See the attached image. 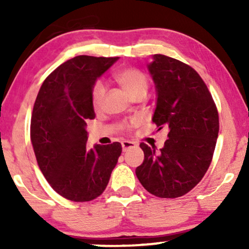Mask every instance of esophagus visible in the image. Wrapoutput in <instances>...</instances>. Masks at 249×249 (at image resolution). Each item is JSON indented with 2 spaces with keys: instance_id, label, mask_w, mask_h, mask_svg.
I'll return each mask as SVG.
<instances>
[{
  "instance_id": "34e87169",
  "label": "esophagus",
  "mask_w": 249,
  "mask_h": 249,
  "mask_svg": "<svg viewBox=\"0 0 249 249\" xmlns=\"http://www.w3.org/2000/svg\"><path fill=\"white\" fill-rule=\"evenodd\" d=\"M137 144L133 142H130V141H124L122 142V148H123V152H126L127 150H130V148H133L136 147Z\"/></svg>"
}]
</instances>
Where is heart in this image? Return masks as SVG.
<instances>
[{
    "instance_id": "heart-1",
    "label": "heart",
    "mask_w": 249,
    "mask_h": 249,
    "mask_svg": "<svg viewBox=\"0 0 249 249\" xmlns=\"http://www.w3.org/2000/svg\"><path fill=\"white\" fill-rule=\"evenodd\" d=\"M115 81L121 85L123 90L131 96L132 98L139 95H145L147 89V77L142 71L133 67H125L117 70L113 73ZM105 95V87L101 82H97L93 85L91 91V102L95 107H98L102 104ZM124 128H127L128 125H124Z\"/></svg>"
}]
</instances>
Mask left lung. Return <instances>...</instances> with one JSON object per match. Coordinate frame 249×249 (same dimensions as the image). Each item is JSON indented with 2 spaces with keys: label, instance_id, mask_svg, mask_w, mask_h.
<instances>
[{
  "label": "left lung",
  "instance_id": "8db88e82",
  "mask_svg": "<svg viewBox=\"0 0 249 249\" xmlns=\"http://www.w3.org/2000/svg\"><path fill=\"white\" fill-rule=\"evenodd\" d=\"M157 88L152 122L168 128L160 151L142 142L144 161L136 168L142 187L159 198L190 192L207 172L219 133V113L200 75L188 64L154 55L148 65Z\"/></svg>",
  "mask_w": 249,
  "mask_h": 249
}]
</instances>
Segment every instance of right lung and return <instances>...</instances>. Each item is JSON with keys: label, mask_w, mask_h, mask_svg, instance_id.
Listing matches in <instances>:
<instances>
[{"label": "right lung", "mask_w": 249, "mask_h": 249, "mask_svg": "<svg viewBox=\"0 0 249 249\" xmlns=\"http://www.w3.org/2000/svg\"><path fill=\"white\" fill-rule=\"evenodd\" d=\"M118 57L76 56L43 82L34 104L30 139L37 164L63 198L91 201L104 192L122 153L121 142L87 146V122L95 118L91 91Z\"/></svg>", "instance_id": "obj_1"}]
</instances>
